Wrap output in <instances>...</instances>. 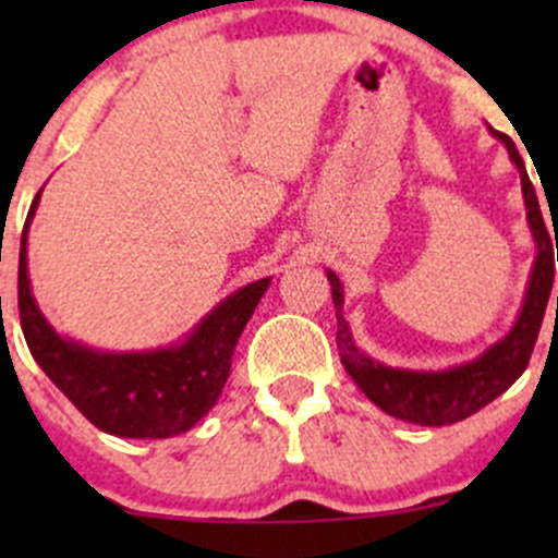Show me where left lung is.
Instances as JSON below:
<instances>
[{
  "instance_id": "8db88e82",
  "label": "left lung",
  "mask_w": 558,
  "mask_h": 558,
  "mask_svg": "<svg viewBox=\"0 0 558 558\" xmlns=\"http://www.w3.org/2000/svg\"><path fill=\"white\" fill-rule=\"evenodd\" d=\"M494 137L508 148L510 161L521 174V194L523 205H526V223L532 232L534 256L532 272H529L526 294H523V305L519 318L510 326L508 335L488 345L472 362L459 364V367L448 369H404V367H388L378 359L367 356L362 348L353 342L351 326H348L345 315H342V283L331 269H326V278L331 283V300H335L337 311V348H340V362L345 373L351 375L353 384L364 391L369 402L378 404L380 410L399 421L418 426H446L456 421L470 418L488 402L508 391L521 373L526 369L529 356L537 342L539 326H543L545 307H548L550 289H554V243L545 229L543 210H539L537 194L529 180L526 167L515 148L513 140L508 134L492 129ZM554 218V216H550ZM558 262V247H556ZM556 313H558V296H556Z\"/></svg>"
}]
</instances>
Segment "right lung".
I'll use <instances>...</instances> for the list:
<instances>
[{
  "instance_id": "right-lung-1",
  "label": "right lung",
  "mask_w": 558,
  "mask_h": 558,
  "mask_svg": "<svg viewBox=\"0 0 558 558\" xmlns=\"http://www.w3.org/2000/svg\"><path fill=\"white\" fill-rule=\"evenodd\" d=\"M39 194L26 216L19 256L21 329L35 362L107 435L165 440L189 432L221 397L240 335L272 278L253 280L229 294L172 345L132 353L97 351L61 337L32 294L26 243Z\"/></svg>"
}]
</instances>
